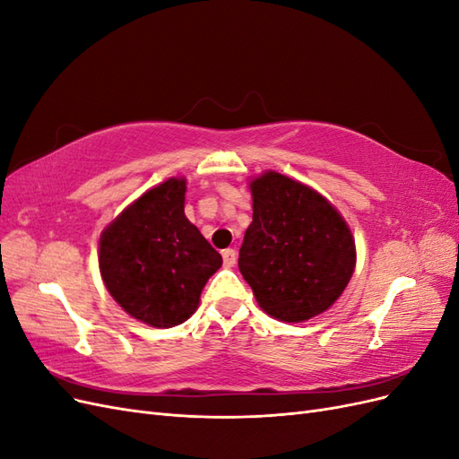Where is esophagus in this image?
<instances>
[{
    "label": "esophagus",
    "instance_id": "esophagus-1",
    "mask_svg": "<svg viewBox=\"0 0 459 459\" xmlns=\"http://www.w3.org/2000/svg\"><path fill=\"white\" fill-rule=\"evenodd\" d=\"M221 256H224V266L226 268H233L235 262H238V253H235L233 248H226V251H221Z\"/></svg>",
    "mask_w": 459,
    "mask_h": 459
}]
</instances>
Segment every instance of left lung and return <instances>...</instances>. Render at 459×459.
I'll list each match as a JSON object with an SVG mask.
<instances>
[{
  "instance_id": "8db88e82",
  "label": "left lung",
  "mask_w": 459,
  "mask_h": 459,
  "mask_svg": "<svg viewBox=\"0 0 459 459\" xmlns=\"http://www.w3.org/2000/svg\"><path fill=\"white\" fill-rule=\"evenodd\" d=\"M253 221L239 270L258 307L285 324L329 310L356 268L354 235L322 193L275 170L248 182Z\"/></svg>"
}]
</instances>
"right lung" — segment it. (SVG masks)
Segmentation results:
<instances>
[{
    "mask_svg": "<svg viewBox=\"0 0 459 459\" xmlns=\"http://www.w3.org/2000/svg\"><path fill=\"white\" fill-rule=\"evenodd\" d=\"M187 179L169 178L130 203L103 230L100 272L118 307L151 327L195 314L221 256L184 212Z\"/></svg>",
    "mask_w": 459,
    "mask_h": 459,
    "instance_id": "add662e5",
    "label": "right lung"
}]
</instances>
